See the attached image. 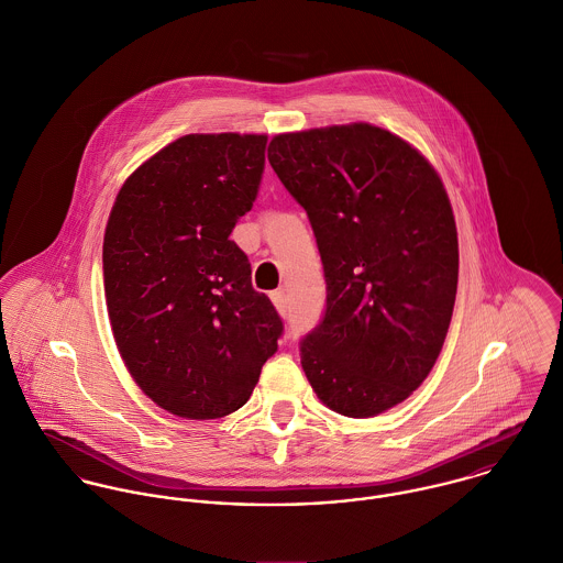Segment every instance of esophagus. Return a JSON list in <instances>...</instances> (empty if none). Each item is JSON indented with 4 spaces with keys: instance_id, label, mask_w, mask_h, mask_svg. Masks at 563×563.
I'll return each instance as SVG.
<instances>
[{
    "instance_id": "1",
    "label": "esophagus",
    "mask_w": 563,
    "mask_h": 563,
    "mask_svg": "<svg viewBox=\"0 0 563 563\" xmlns=\"http://www.w3.org/2000/svg\"><path fill=\"white\" fill-rule=\"evenodd\" d=\"M269 298H272V302H274L276 311H278L280 316H285V313H287V296H285V289H276V291H272V294H269Z\"/></svg>"
}]
</instances>
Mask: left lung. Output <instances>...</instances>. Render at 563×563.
<instances>
[{"mask_svg":"<svg viewBox=\"0 0 563 563\" xmlns=\"http://www.w3.org/2000/svg\"><path fill=\"white\" fill-rule=\"evenodd\" d=\"M267 158L307 211L327 276L302 369L329 409L374 418L424 383L449 333L459 241L444 183L365 121L276 134Z\"/></svg>","mask_w":563,"mask_h":563,"instance_id":"left-lung-1","label":"left lung"}]
</instances>
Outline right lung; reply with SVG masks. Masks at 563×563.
Listing matches in <instances>:
<instances>
[{"instance_id": "add662e5", "label": "right lung", "mask_w": 563, "mask_h": 563, "mask_svg": "<svg viewBox=\"0 0 563 563\" xmlns=\"http://www.w3.org/2000/svg\"><path fill=\"white\" fill-rule=\"evenodd\" d=\"M265 134H185L121 185L104 232L117 350L141 391L187 420L241 409L283 320L230 239L256 200Z\"/></svg>"}]
</instances>
